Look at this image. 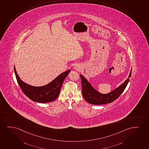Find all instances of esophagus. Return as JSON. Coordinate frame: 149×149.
<instances>
[{
	"instance_id": "34e87169",
	"label": "esophagus",
	"mask_w": 149,
	"mask_h": 149,
	"mask_svg": "<svg viewBox=\"0 0 149 149\" xmlns=\"http://www.w3.org/2000/svg\"><path fill=\"white\" fill-rule=\"evenodd\" d=\"M74 68H75V69H76L77 70L80 69V67H79V66H78V65H76V66H75V67H74Z\"/></svg>"
}]
</instances>
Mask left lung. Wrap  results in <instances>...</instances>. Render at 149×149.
<instances>
[{
  "instance_id": "1",
  "label": "left lung",
  "mask_w": 149,
  "mask_h": 149,
  "mask_svg": "<svg viewBox=\"0 0 149 149\" xmlns=\"http://www.w3.org/2000/svg\"><path fill=\"white\" fill-rule=\"evenodd\" d=\"M132 70L127 79L120 86L112 92L107 94H102L95 90L87 80L80 75L82 84V93L85 101L89 104H103L113 102L116 100L122 94L125 89L130 78L132 75Z\"/></svg>"
}]
</instances>
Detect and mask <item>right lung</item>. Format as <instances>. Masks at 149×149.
Masks as SVG:
<instances>
[{"instance_id":"1","label":"right lung","mask_w":149,"mask_h":149,"mask_svg":"<svg viewBox=\"0 0 149 149\" xmlns=\"http://www.w3.org/2000/svg\"><path fill=\"white\" fill-rule=\"evenodd\" d=\"M14 70L17 83L24 93L32 101L41 103L51 102L57 99L60 94L62 84L70 72L69 70L61 74L47 85L40 87H34L24 82L21 80L17 74L15 66Z\"/></svg>"}]
</instances>
